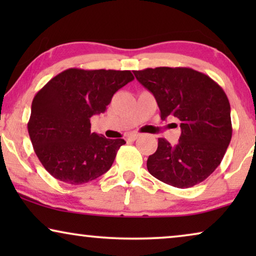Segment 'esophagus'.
<instances>
[{
	"label": "esophagus",
	"mask_w": 256,
	"mask_h": 256,
	"mask_svg": "<svg viewBox=\"0 0 256 256\" xmlns=\"http://www.w3.org/2000/svg\"><path fill=\"white\" fill-rule=\"evenodd\" d=\"M140 138L138 134H130L127 138V140H129V141H135V140H138Z\"/></svg>",
	"instance_id": "34e87169"
}]
</instances>
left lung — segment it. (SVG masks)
<instances>
[{
    "label": "left lung",
    "instance_id": "8db88e82",
    "mask_svg": "<svg viewBox=\"0 0 256 256\" xmlns=\"http://www.w3.org/2000/svg\"><path fill=\"white\" fill-rule=\"evenodd\" d=\"M134 74L154 94L160 118L180 121L178 143L158 138L157 150L146 160L148 171L174 188L202 183L222 163L232 138L226 93L208 76L190 68H146Z\"/></svg>",
    "mask_w": 256,
    "mask_h": 256
}]
</instances>
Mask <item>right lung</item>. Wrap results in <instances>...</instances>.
<instances>
[{"label": "right lung", "mask_w": 256, "mask_h": 256, "mask_svg": "<svg viewBox=\"0 0 256 256\" xmlns=\"http://www.w3.org/2000/svg\"><path fill=\"white\" fill-rule=\"evenodd\" d=\"M134 79L130 71L68 68L34 96L28 122L42 166L66 184L87 183L107 172L126 141L90 132V118Z\"/></svg>", "instance_id": "add662e5"}]
</instances>
